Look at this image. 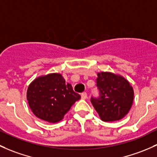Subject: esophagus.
Returning <instances> with one entry per match:
<instances>
[{
	"label": "esophagus",
	"mask_w": 157,
	"mask_h": 157,
	"mask_svg": "<svg viewBox=\"0 0 157 157\" xmlns=\"http://www.w3.org/2000/svg\"><path fill=\"white\" fill-rule=\"evenodd\" d=\"M81 98H82V99H86L87 98L86 92H83V93L81 94Z\"/></svg>",
	"instance_id": "obj_1"
}]
</instances>
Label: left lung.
Wrapping results in <instances>:
<instances>
[{
  "mask_svg": "<svg viewBox=\"0 0 157 157\" xmlns=\"http://www.w3.org/2000/svg\"><path fill=\"white\" fill-rule=\"evenodd\" d=\"M98 98H91L94 108L105 122L123 119L128 113L134 99V91L123 77L110 72L98 73Z\"/></svg>",
  "mask_w": 157,
  "mask_h": 157,
  "instance_id": "left-lung-1",
  "label": "left lung"
}]
</instances>
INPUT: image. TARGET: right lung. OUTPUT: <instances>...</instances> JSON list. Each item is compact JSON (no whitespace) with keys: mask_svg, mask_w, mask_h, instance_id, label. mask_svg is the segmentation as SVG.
Here are the masks:
<instances>
[{"mask_svg":"<svg viewBox=\"0 0 157 157\" xmlns=\"http://www.w3.org/2000/svg\"><path fill=\"white\" fill-rule=\"evenodd\" d=\"M80 95L66 83L62 74L54 73L36 78L29 86L27 100L37 117L49 123H57L71 108Z\"/></svg>","mask_w":157,"mask_h":157,"instance_id":"right-lung-1","label":"right lung"}]
</instances>
